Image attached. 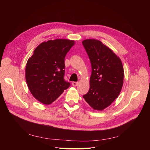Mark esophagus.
I'll return each instance as SVG.
<instances>
[{"label": "esophagus", "instance_id": "34e87169", "mask_svg": "<svg viewBox=\"0 0 150 150\" xmlns=\"http://www.w3.org/2000/svg\"><path fill=\"white\" fill-rule=\"evenodd\" d=\"M78 83H77V82H72V85L73 86H78Z\"/></svg>", "mask_w": 150, "mask_h": 150}]
</instances>
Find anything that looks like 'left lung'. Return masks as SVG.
<instances>
[{"label": "left lung", "instance_id": "obj_1", "mask_svg": "<svg viewBox=\"0 0 150 150\" xmlns=\"http://www.w3.org/2000/svg\"><path fill=\"white\" fill-rule=\"evenodd\" d=\"M92 67L88 93L83 98L94 110L103 111L118 97L124 79V69L120 57L96 39L82 42Z\"/></svg>", "mask_w": 150, "mask_h": 150}]
</instances>
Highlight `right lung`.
<instances>
[{
	"mask_svg": "<svg viewBox=\"0 0 150 150\" xmlns=\"http://www.w3.org/2000/svg\"><path fill=\"white\" fill-rule=\"evenodd\" d=\"M74 40L57 39L40 44L27 62L25 80L33 96L44 104L60 96L70 83L64 79V58Z\"/></svg>",
	"mask_w": 150,
	"mask_h": 150,
	"instance_id": "obj_1",
	"label": "right lung"
}]
</instances>
